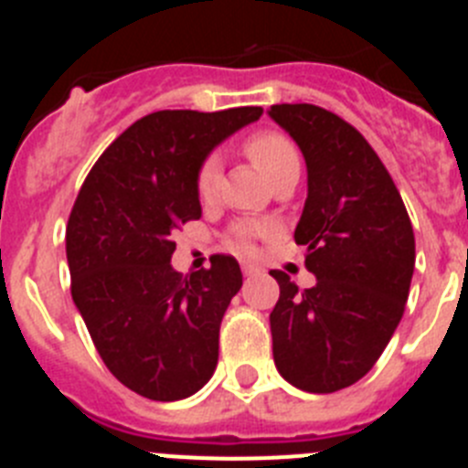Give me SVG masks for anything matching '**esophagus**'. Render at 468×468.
Here are the masks:
<instances>
[{"label": "esophagus", "instance_id": "34e87169", "mask_svg": "<svg viewBox=\"0 0 468 468\" xmlns=\"http://www.w3.org/2000/svg\"><path fill=\"white\" fill-rule=\"evenodd\" d=\"M241 270H243V276H258L260 274V267L253 262H243Z\"/></svg>", "mask_w": 468, "mask_h": 468}]
</instances>
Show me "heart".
Segmentation results:
<instances>
[{"instance_id": "b5f03b06", "label": "heart", "mask_w": 468, "mask_h": 468, "mask_svg": "<svg viewBox=\"0 0 468 468\" xmlns=\"http://www.w3.org/2000/svg\"><path fill=\"white\" fill-rule=\"evenodd\" d=\"M243 150L246 154L250 156L255 166L264 173V176L270 177L274 176L276 171L285 166V164H291V161H297V152L292 147V143L288 138H283L281 133H271V131H262V133H255L246 140L243 144ZM218 183H220V164L218 159H208L201 166L197 177V192L198 197L208 201V198L215 197L218 192ZM260 231V227L253 225H241L234 229V243L239 248H248L250 246V239L255 237Z\"/></svg>"}]
</instances>
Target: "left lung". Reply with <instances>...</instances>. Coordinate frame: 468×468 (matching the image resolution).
Here are the masks:
<instances>
[{"instance_id":"obj_1","label":"left lung","mask_w":468,"mask_h":468,"mask_svg":"<svg viewBox=\"0 0 468 468\" xmlns=\"http://www.w3.org/2000/svg\"><path fill=\"white\" fill-rule=\"evenodd\" d=\"M271 119L307 164V201L295 241L316 285L297 291L271 271L276 370L309 394H333L375 366L403 316L415 234L394 180L356 128L324 107L271 105Z\"/></svg>"}]
</instances>
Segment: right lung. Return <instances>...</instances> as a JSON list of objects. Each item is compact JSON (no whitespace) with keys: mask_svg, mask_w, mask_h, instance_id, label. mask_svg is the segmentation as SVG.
Masks as SVG:
<instances>
[{"mask_svg":"<svg viewBox=\"0 0 468 468\" xmlns=\"http://www.w3.org/2000/svg\"><path fill=\"white\" fill-rule=\"evenodd\" d=\"M262 107L161 110L102 152L68 222L72 300L110 373L150 400H183L215 373L220 324L243 283L229 255L183 279L173 231L201 218L197 177Z\"/></svg>","mask_w":468,"mask_h":468,"instance_id":"add662e5","label":"right lung"}]
</instances>
